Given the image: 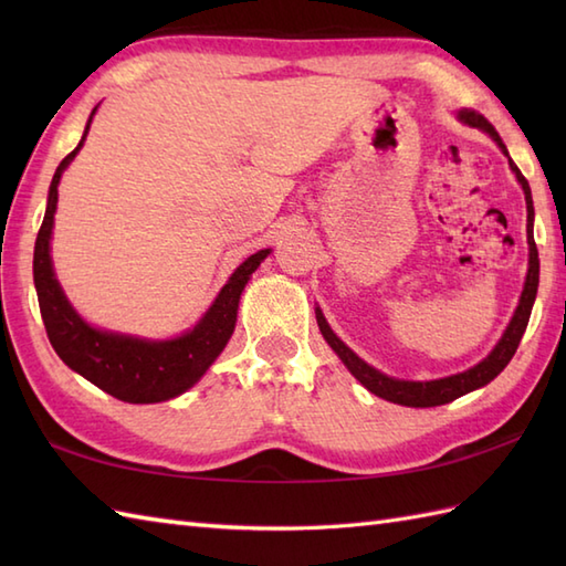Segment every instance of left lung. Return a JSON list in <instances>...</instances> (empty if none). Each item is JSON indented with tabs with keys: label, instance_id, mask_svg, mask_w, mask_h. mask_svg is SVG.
<instances>
[{
	"label": "left lung",
	"instance_id": "left-lung-1",
	"mask_svg": "<svg viewBox=\"0 0 566 566\" xmlns=\"http://www.w3.org/2000/svg\"><path fill=\"white\" fill-rule=\"evenodd\" d=\"M460 122L474 126V128H482L486 134L499 143V148L503 150V155H509L506 146H503L501 136L496 134V128L491 126L486 118L472 112V109H464L460 112ZM511 170L518 177V182L525 191V203H527V245H531V260H527V276H525V286H523V294H521V302L518 308H515V314L509 323L506 333L501 335V340L496 343L494 350H491L482 363L474 365L472 369L460 371V375H452V377H442V379H432V381H403V379H394L381 375L379 369L369 367L365 359H359L350 347H347L338 335H335L328 326V321L323 318L321 311L316 308V321H318V328L323 333V338L333 347L335 355L343 359V365L353 371V377L363 384L365 389H369L379 399H387L391 403H401V406H413V408H430V406H442V403H450L454 399H460V396L474 391L479 387H486L491 379H496L503 367L511 363V357L515 355L521 345L523 333L527 328V321H531V311L535 304V294H537V282H539V260H537V248H535V238H533V219H535V209H533V197H531V185H527V179L523 177V172L515 167V163L509 158Z\"/></svg>",
	"mask_w": 566,
	"mask_h": 566
}]
</instances>
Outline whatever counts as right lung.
I'll return each mask as SVG.
<instances>
[{"instance_id": "1", "label": "right lung", "mask_w": 566, "mask_h": 566, "mask_svg": "<svg viewBox=\"0 0 566 566\" xmlns=\"http://www.w3.org/2000/svg\"><path fill=\"white\" fill-rule=\"evenodd\" d=\"M92 116L77 148L65 155V160L57 165L51 191H48V207L33 250L35 294H39L48 340H51L53 350L70 369H75L77 375L92 381L102 391L112 394L118 401L158 403L175 399V396L185 394L189 387H195L203 377V371L213 365V359L221 355L235 328L240 294H243L250 274L270 255V248L255 252V255H250L240 264L203 318L195 328L179 335V338L143 340L134 338V335L99 331L90 326L87 321H82L55 280L51 260V233L60 177H63L65 167L80 153L84 138H87Z\"/></svg>"}]
</instances>
